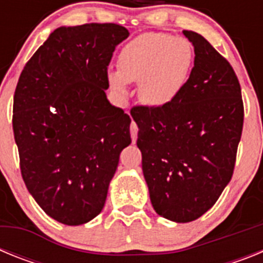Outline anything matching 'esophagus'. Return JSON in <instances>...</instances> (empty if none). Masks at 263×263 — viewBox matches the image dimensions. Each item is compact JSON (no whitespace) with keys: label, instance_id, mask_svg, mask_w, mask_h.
Returning <instances> with one entry per match:
<instances>
[{"label":"esophagus","instance_id":"esophagus-1","mask_svg":"<svg viewBox=\"0 0 263 263\" xmlns=\"http://www.w3.org/2000/svg\"><path fill=\"white\" fill-rule=\"evenodd\" d=\"M130 134H132V141H133V143H136L137 136H138V126H137L136 122H132V125H130Z\"/></svg>","mask_w":263,"mask_h":263}]
</instances>
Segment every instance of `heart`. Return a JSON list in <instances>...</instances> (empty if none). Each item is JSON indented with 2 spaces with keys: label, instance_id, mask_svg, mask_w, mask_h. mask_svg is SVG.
Returning a JSON list of instances; mask_svg holds the SVG:
<instances>
[{
  "label": "heart",
  "instance_id": "b5f03b06",
  "mask_svg": "<svg viewBox=\"0 0 263 263\" xmlns=\"http://www.w3.org/2000/svg\"><path fill=\"white\" fill-rule=\"evenodd\" d=\"M194 63V50L184 38L145 32L127 42L118 53V71L108 73L111 89L126 93V83L139 81V97L160 108L175 101L184 88Z\"/></svg>",
  "mask_w": 263,
  "mask_h": 263
}]
</instances>
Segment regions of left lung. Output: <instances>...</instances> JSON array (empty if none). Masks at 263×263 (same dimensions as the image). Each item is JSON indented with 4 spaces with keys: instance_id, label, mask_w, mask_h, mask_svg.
Returning <instances> with one entry per match:
<instances>
[{
    "instance_id": "8db88e82",
    "label": "left lung",
    "mask_w": 263,
    "mask_h": 263,
    "mask_svg": "<svg viewBox=\"0 0 263 263\" xmlns=\"http://www.w3.org/2000/svg\"><path fill=\"white\" fill-rule=\"evenodd\" d=\"M183 34L195 50L191 75L175 101L136 106L137 146L155 212L194 221L231 182L243 125L241 87L233 68L195 31Z\"/></svg>"
}]
</instances>
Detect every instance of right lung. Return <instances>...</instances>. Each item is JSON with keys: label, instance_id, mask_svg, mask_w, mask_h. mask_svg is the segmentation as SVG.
I'll list each match as a JSON object with an SVG mask.
<instances>
[{"label": "right lung", "instance_id": "add662e5", "mask_svg": "<svg viewBox=\"0 0 263 263\" xmlns=\"http://www.w3.org/2000/svg\"><path fill=\"white\" fill-rule=\"evenodd\" d=\"M129 36L116 23L62 26L26 63L13 105L21 174L53 220L81 225L104 208L130 120L106 99L108 66Z\"/></svg>", "mask_w": 263, "mask_h": 263}]
</instances>
